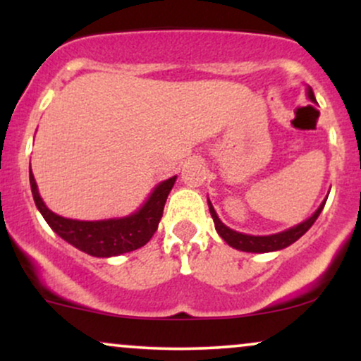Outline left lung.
Returning <instances> with one entry per match:
<instances>
[{"mask_svg":"<svg viewBox=\"0 0 361 361\" xmlns=\"http://www.w3.org/2000/svg\"><path fill=\"white\" fill-rule=\"evenodd\" d=\"M307 97H309L310 102H316V97H314L312 88H310V86L307 88ZM326 200H327V198H326ZM326 200L322 202L321 205H319V209L312 215H310L307 221L297 224V226L290 227V229L283 231V233L271 234V235H250V234L238 233V231L229 229L226 224L221 222V219H219L217 214H215V210H214L212 204H210V200H209V210H210V215H212V219H214L215 231H217L219 235H221V238L227 244H229V246H233L239 251H246V252H270V251L283 250V247H287V246H290V244H293L297 241V239H300L302 235L307 233L310 227H312V224L316 222L319 214H321L322 209H324Z\"/></svg>","mask_w":361,"mask_h":361,"instance_id":"obj_1","label":"left lung"}]
</instances>
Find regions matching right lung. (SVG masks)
<instances>
[{
    "mask_svg": "<svg viewBox=\"0 0 361 361\" xmlns=\"http://www.w3.org/2000/svg\"><path fill=\"white\" fill-rule=\"evenodd\" d=\"M176 176L163 181L152 190L137 212L122 219H109V221H74L54 214L47 209L44 200L40 198L39 188H37L35 178L30 169V186L32 195L39 212L42 214L45 222L57 235L64 241L73 244L74 247L86 252V255L97 256V258H110L123 252L139 250L157 231V224L163 217L164 204Z\"/></svg>",
    "mask_w": 361,
    "mask_h": 361,
    "instance_id": "obj_1",
    "label": "right lung"
}]
</instances>
